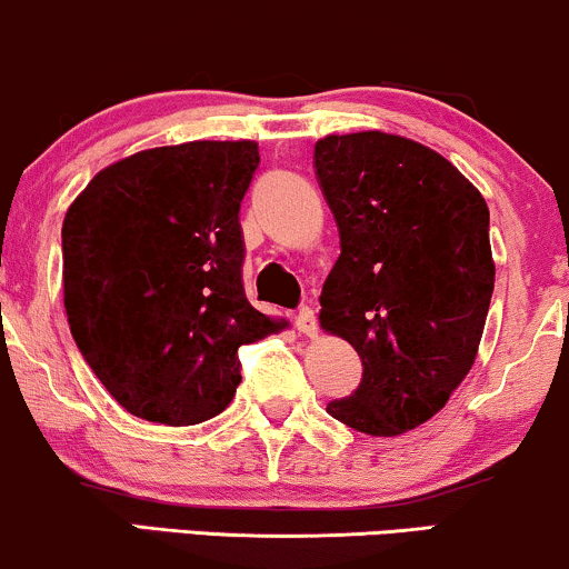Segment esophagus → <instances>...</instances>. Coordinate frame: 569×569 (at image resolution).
Instances as JSON below:
<instances>
[{
	"label": "esophagus",
	"instance_id": "1",
	"mask_svg": "<svg viewBox=\"0 0 569 569\" xmlns=\"http://www.w3.org/2000/svg\"><path fill=\"white\" fill-rule=\"evenodd\" d=\"M296 327H298V332L300 336H309V338H313L319 332V325H317V313H313L309 306H303V309H300L298 313H296Z\"/></svg>",
	"mask_w": 569,
	"mask_h": 569
}]
</instances>
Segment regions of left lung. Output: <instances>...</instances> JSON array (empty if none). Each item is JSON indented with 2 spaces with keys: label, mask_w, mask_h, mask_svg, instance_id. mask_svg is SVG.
<instances>
[{
  "label": "left lung",
  "mask_w": 569,
  "mask_h": 569,
  "mask_svg": "<svg viewBox=\"0 0 569 569\" xmlns=\"http://www.w3.org/2000/svg\"><path fill=\"white\" fill-rule=\"evenodd\" d=\"M313 167L340 233L319 325L365 367L327 412L397 437L437 416L477 359L496 287L490 210L442 153L380 130L317 140Z\"/></svg>",
  "instance_id": "left-lung-1"
}]
</instances>
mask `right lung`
<instances>
[{"mask_svg":"<svg viewBox=\"0 0 569 569\" xmlns=\"http://www.w3.org/2000/svg\"><path fill=\"white\" fill-rule=\"evenodd\" d=\"M256 140H191L100 170L63 218V306L106 391L132 416L193 426L231 405L239 346L284 330L242 287L239 226Z\"/></svg>","mask_w":569,"mask_h":569,"instance_id":"1","label":"right lung"}]
</instances>
